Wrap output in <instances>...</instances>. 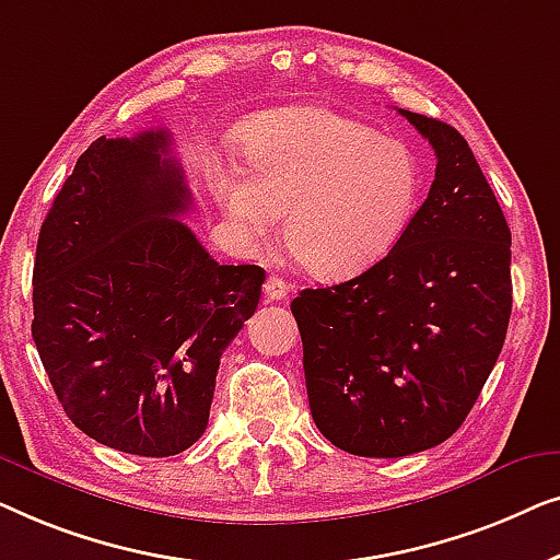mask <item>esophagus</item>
I'll return each instance as SVG.
<instances>
[{"label": "esophagus", "mask_w": 560, "mask_h": 560, "mask_svg": "<svg viewBox=\"0 0 560 560\" xmlns=\"http://www.w3.org/2000/svg\"><path fill=\"white\" fill-rule=\"evenodd\" d=\"M264 296L269 302H281V299L289 296V281L281 277H269L264 283Z\"/></svg>", "instance_id": "1"}]
</instances>
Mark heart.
Masks as SVG:
<instances>
[{"label":"heart","mask_w":560,"mask_h":560,"mask_svg":"<svg viewBox=\"0 0 560 560\" xmlns=\"http://www.w3.org/2000/svg\"><path fill=\"white\" fill-rule=\"evenodd\" d=\"M246 170L223 167L212 187L248 241H283L314 277L355 273L396 246L411 223L421 170L404 141L327 108H283L241 126Z\"/></svg>","instance_id":"b5f03b06"}]
</instances>
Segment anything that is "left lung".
Returning <instances> with one entry per match:
<instances>
[{
    "mask_svg": "<svg viewBox=\"0 0 560 560\" xmlns=\"http://www.w3.org/2000/svg\"><path fill=\"white\" fill-rule=\"evenodd\" d=\"M436 152L429 198L388 256L291 302L312 419L342 452L446 441L490 377L513 310L510 228L454 126L398 108Z\"/></svg>",
    "mask_w": 560,
    "mask_h": 560,
    "instance_id": "1",
    "label": "left lung"
}]
</instances>
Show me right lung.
Returning <instances> with one entry per match:
<instances>
[{"label": "right lung", "instance_id": "add662e5", "mask_svg": "<svg viewBox=\"0 0 560 560\" xmlns=\"http://www.w3.org/2000/svg\"><path fill=\"white\" fill-rule=\"evenodd\" d=\"M167 129L101 137L37 238L33 340L62 411L98 444L172 456L205 434L223 350L261 299V266H223L190 210Z\"/></svg>", "mask_w": 560, "mask_h": 560}]
</instances>
